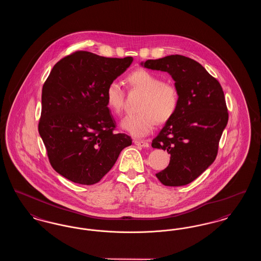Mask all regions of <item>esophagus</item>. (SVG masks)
<instances>
[{"label":"esophagus","mask_w":261,"mask_h":261,"mask_svg":"<svg viewBox=\"0 0 261 261\" xmlns=\"http://www.w3.org/2000/svg\"><path fill=\"white\" fill-rule=\"evenodd\" d=\"M134 144L136 146L143 147V148H148L149 146V143L147 141H145V140H134Z\"/></svg>","instance_id":"1"}]
</instances>
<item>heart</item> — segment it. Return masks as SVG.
Instances as JSON below:
<instances>
[{"instance_id":"heart-1","label":"heart","mask_w":261,"mask_h":261,"mask_svg":"<svg viewBox=\"0 0 261 261\" xmlns=\"http://www.w3.org/2000/svg\"><path fill=\"white\" fill-rule=\"evenodd\" d=\"M131 89L144 93L138 111L128 114L120 126L132 136L144 137L153 129L155 121L163 124L173 117L179 105V92L172 83L163 82L162 77L146 69H137L127 76ZM106 99L113 113H119L124 106V92L116 81L111 82L106 89Z\"/></svg>"}]
</instances>
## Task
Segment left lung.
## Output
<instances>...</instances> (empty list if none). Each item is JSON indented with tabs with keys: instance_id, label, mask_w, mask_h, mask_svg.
I'll return each instance as SVG.
<instances>
[{
	"instance_id": "left-lung-1",
	"label": "left lung",
	"mask_w": 261,
	"mask_h": 261,
	"mask_svg": "<svg viewBox=\"0 0 261 261\" xmlns=\"http://www.w3.org/2000/svg\"><path fill=\"white\" fill-rule=\"evenodd\" d=\"M140 64L167 72L178 89V109L151 146L170 153L169 164L156 174L158 179L165 186H184L215 161L228 122L223 90L200 63L184 56L171 55Z\"/></svg>"
}]
</instances>
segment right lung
I'll return each mask as SVG.
<instances>
[{"mask_svg": "<svg viewBox=\"0 0 261 261\" xmlns=\"http://www.w3.org/2000/svg\"><path fill=\"white\" fill-rule=\"evenodd\" d=\"M132 62V57L110 59L80 50L53 67L42 90L39 134L53 168L64 178L98 183L132 144L124 133H113L106 99L108 85Z\"/></svg>", "mask_w": 261, "mask_h": 261, "instance_id": "obj_1", "label": "right lung"}]
</instances>
